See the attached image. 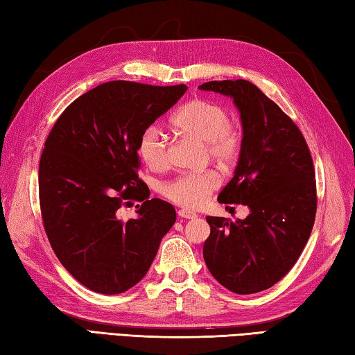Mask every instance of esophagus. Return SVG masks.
I'll return each mask as SVG.
<instances>
[{
  "label": "esophagus",
  "mask_w": 355,
  "mask_h": 355,
  "mask_svg": "<svg viewBox=\"0 0 355 355\" xmlns=\"http://www.w3.org/2000/svg\"><path fill=\"white\" fill-rule=\"evenodd\" d=\"M178 216L182 218V219H195V218H198V215H196L195 211L185 210V209H180V210L178 211Z\"/></svg>",
  "instance_id": "esophagus-1"
}]
</instances>
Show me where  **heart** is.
<instances>
[{"label":"heart","instance_id":"1","mask_svg":"<svg viewBox=\"0 0 355 355\" xmlns=\"http://www.w3.org/2000/svg\"><path fill=\"white\" fill-rule=\"evenodd\" d=\"M171 123L182 136L205 144L207 153L220 164H230L239 155L241 135L236 125L229 120L224 106L205 98L187 102L171 117ZM137 151L140 159L151 170L164 168L168 162L166 140L156 126L146 128L139 137ZM219 185L215 171L182 175L162 187L164 195L182 207L195 209L204 204L207 196Z\"/></svg>","mask_w":355,"mask_h":355}]
</instances>
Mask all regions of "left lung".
<instances>
[{
	"mask_svg": "<svg viewBox=\"0 0 355 355\" xmlns=\"http://www.w3.org/2000/svg\"><path fill=\"white\" fill-rule=\"evenodd\" d=\"M200 91L233 98L243 140L220 204H243L249 216L230 223L207 216L204 259L230 292L247 295L278 283L302 255L317 211L315 171L302 131L247 80L207 82Z\"/></svg>",
	"mask_w": 355,
	"mask_h": 355,
	"instance_id": "obj_1",
	"label": "left lung"
}]
</instances>
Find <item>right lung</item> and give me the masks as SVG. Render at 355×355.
Returning <instances> with one entry per match:
<instances>
[{
	"mask_svg": "<svg viewBox=\"0 0 355 355\" xmlns=\"http://www.w3.org/2000/svg\"><path fill=\"white\" fill-rule=\"evenodd\" d=\"M185 91L102 83L73 100L46 139L38 168L46 235L64 269L91 291L117 295L136 286L175 224L173 205L148 199L137 176V144ZM130 198L143 200L138 218L119 220L116 210Z\"/></svg>",
	"mask_w": 355,
	"mask_h": 355,
	"instance_id": "add662e5",
	"label": "right lung"
}]
</instances>
